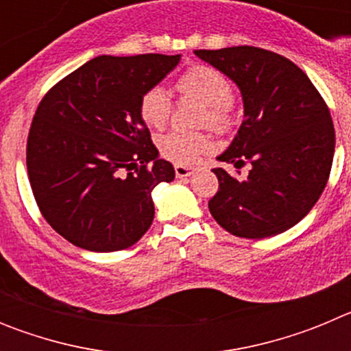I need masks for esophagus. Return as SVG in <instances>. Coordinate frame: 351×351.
<instances>
[{"mask_svg": "<svg viewBox=\"0 0 351 351\" xmlns=\"http://www.w3.org/2000/svg\"><path fill=\"white\" fill-rule=\"evenodd\" d=\"M173 170H176V176H178L179 179L190 178V176H193L195 173V169H191V167H186V165H176L173 167Z\"/></svg>", "mask_w": 351, "mask_h": 351, "instance_id": "obj_1", "label": "esophagus"}]
</instances>
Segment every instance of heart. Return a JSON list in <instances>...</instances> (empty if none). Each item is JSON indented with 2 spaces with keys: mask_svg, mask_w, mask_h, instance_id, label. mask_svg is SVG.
Segmentation results:
<instances>
[{
  "mask_svg": "<svg viewBox=\"0 0 351 351\" xmlns=\"http://www.w3.org/2000/svg\"><path fill=\"white\" fill-rule=\"evenodd\" d=\"M176 91L181 98L197 100L204 105V125L214 132H225L232 125L234 89L230 79L210 64L197 63L186 68L176 79ZM138 114L151 128H163L172 114V100L161 88H151L141 96ZM207 137L197 132H170L160 138V153L173 163H193L206 151Z\"/></svg>",
  "mask_w": 351,
  "mask_h": 351,
  "instance_id": "1",
  "label": "heart"
}]
</instances>
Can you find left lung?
<instances>
[{
  "label": "left lung",
  "instance_id": "8db88e82",
  "mask_svg": "<svg viewBox=\"0 0 351 351\" xmlns=\"http://www.w3.org/2000/svg\"><path fill=\"white\" fill-rule=\"evenodd\" d=\"M241 89L244 121L219 161L243 167L246 179L213 169L219 188L209 200L213 218L232 235L272 237L313 209L328 181L336 133L328 107L308 75L260 47L195 51Z\"/></svg>",
  "mask_w": 351,
  "mask_h": 351
}]
</instances>
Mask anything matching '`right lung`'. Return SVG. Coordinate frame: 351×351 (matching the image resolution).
<instances>
[{"label": "right lung", "instance_id": "1", "mask_svg": "<svg viewBox=\"0 0 351 351\" xmlns=\"http://www.w3.org/2000/svg\"><path fill=\"white\" fill-rule=\"evenodd\" d=\"M181 56H98L52 86L26 145L31 190L61 237L108 253L133 246L154 218L151 193L176 178L138 114Z\"/></svg>", "mask_w": 351, "mask_h": 351}]
</instances>
